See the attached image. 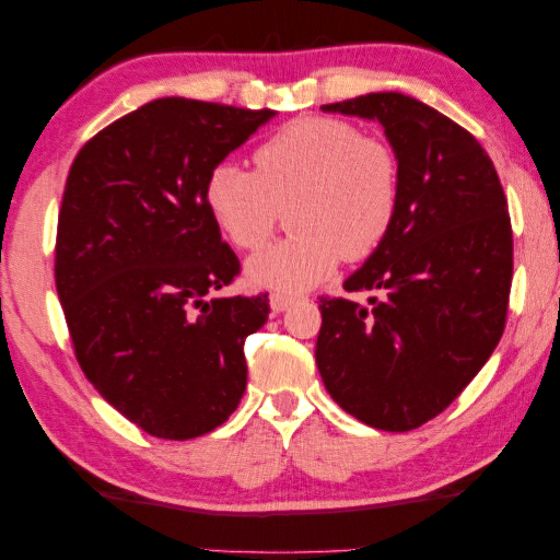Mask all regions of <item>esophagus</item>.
Masks as SVG:
<instances>
[{
  "mask_svg": "<svg viewBox=\"0 0 560 560\" xmlns=\"http://www.w3.org/2000/svg\"><path fill=\"white\" fill-rule=\"evenodd\" d=\"M298 302V298L295 295H285V292H272L270 295V310L275 315H280V313H285L288 307H292Z\"/></svg>",
  "mask_w": 560,
  "mask_h": 560,
  "instance_id": "34e87169",
  "label": "esophagus"
}]
</instances>
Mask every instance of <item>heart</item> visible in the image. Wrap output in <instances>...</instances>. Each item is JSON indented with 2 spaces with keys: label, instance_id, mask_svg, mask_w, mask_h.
Returning <instances> with one entry per match:
<instances>
[{
  "label": "heart",
  "instance_id": "heart-1",
  "mask_svg": "<svg viewBox=\"0 0 560 560\" xmlns=\"http://www.w3.org/2000/svg\"><path fill=\"white\" fill-rule=\"evenodd\" d=\"M203 200L228 241L260 250L288 208L292 231L247 262V280L270 290H305L342 258L366 260L387 241L401 200V168L389 143L350 121L302 116L255 151V171L220 161Z\"/></svg>",
  "mask_w": 560,
  "mask_h": 560
}]
</instances>
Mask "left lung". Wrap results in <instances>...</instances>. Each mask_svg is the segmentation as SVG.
Listing matches in <instances>:
<instances>
[{"label": "left lung", "mask_w": 560, "mask_h": 560, "mask_svg": "<svg viewBox=\"0 0 560 560\" xmlns=\"http://www.w3.org/2000/svg\"><path fill=\"white\" fill-rule=\"evenodd\" d=\"M380 121L401 168L387 241L345 280L370 305L319 298L315 360L347 415L409 432L452 405L503 335L513 275L506 196L474 136L421 101L380 91L325 104Z\"/></svg>", "instance_id": "8db88e82"}]
</instances>
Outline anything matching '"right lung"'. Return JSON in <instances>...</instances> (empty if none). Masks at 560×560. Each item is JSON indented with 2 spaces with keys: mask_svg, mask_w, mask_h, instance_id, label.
I'll return each mask as SVG.
<instances>
[{
  "mask_svg": "<svg viewBox=\"0 0 560 560\" xmlns=\"http://www.w3.org/2000/svg\"><path fill=\"white\" fill-rule=\"evenodd\" d=\"M272 116L155 98L98 131L71 163L54 280L73 352L101 397L151 436H203L243 399L245 337L268 323L270 302L208 300L241 262L203 183Z\"/></svg>",
  "mask_w": 560,
  "mask_h": 560,
  "instance_id": "right-lung-1",
  "label": "right lung"
}]
</instances>
